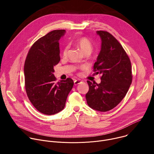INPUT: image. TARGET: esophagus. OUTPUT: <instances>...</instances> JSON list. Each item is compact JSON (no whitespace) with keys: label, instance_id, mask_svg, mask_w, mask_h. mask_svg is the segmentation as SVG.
<instances>
[{"label":"esophagus","instance_id":"34e87169","mask_svg":"<svg viewBox=\"0 0 154 154\" xmlns=\"http://www.w3.org/2000/svg\"><path fill=\"white\" fill-rule=\"evenodd\" d=\"M81 82H82V81L80 80H75L74 81V85H77L80 83Z\"/></svg>","mask_w":154,"mask_h":154}]
</instances>
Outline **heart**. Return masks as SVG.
<instances>
[{"instance_id":"obj_1","label":"heart","mask_w":154,"mask_h":154,"mask_svg":"<svg viewBox=\"0 0 154 154\" xmlns=\"http://www.w3.org/2000/svg\"><path fill=\"white\" fill-rule=\"evenodd\" d=\"M76 45L80 48L85 54H90L93 49V45L91 41L86 37L82 36L79 38L75 41ZM69 51V46H66L62 52V54L64 57L67 56Z\"/></svg>"}]
</instances>
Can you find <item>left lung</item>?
<instances>
[{"mask_svg": "<svg viewBox=\"0 0 154 154\" xmlns=\"http://www.w3.org/2000/svg\"><path fill=\"white\" fill-rule=\"evenodd\" d=\"M101 51L93 71L101 74V82L87 81L88 105L97 111L105 112L116 106L125 96L132 82L130 58L119 42L109 32L99 30Z\"/></svg>", "mask_w": 154, "mask_h": 154, "instance_id": "1", "label": "left lung"}]
</instances>
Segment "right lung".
I'll return each instance as SVG.
<instances>
[{"instance_id": "add662e5", "label": "right lung", "mask_w": 154, "mask_h": 154, "mask_svg": "<svg viewBox=\"0 0 154 154\" xmlns=\"http://www.w3.org/2000/svg\"><path fill=\"white\" fill-rule=\"evenodd\" d=\"M64 30H55L38 39L30 48L24 63L25 88L29 99L40 113L52 115L64 108L74 82H57L54 66L60 61L59 40Z\"/></svg>"}]
</instances>
